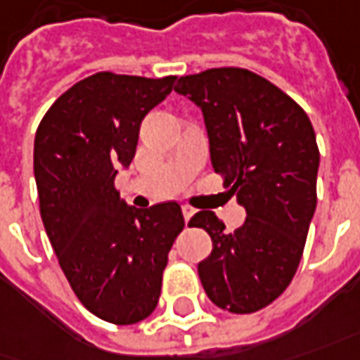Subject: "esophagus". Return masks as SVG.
<instances>
[{
	"instance_id": "34e87169",
	"label": "esophagus",
	"mask_w": 360,
	"mask_h": 360,
	"mask_svg": "<svg viewBox=\"0 0 360 360\" xmlns=\"http://www.w3.org/2000/svg\"><path fill=\"white\" fill-rule=\"evenodd\" d=\"M195 214V209L189 207V205H183V217H185V222H189V219Z\"/></svg>"
}]
</instances>
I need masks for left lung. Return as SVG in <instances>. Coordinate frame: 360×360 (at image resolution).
<instances>
[{
  "mask_svg": "<svg viewBox=\"0 0 360 360\" xmlns=\"http://www.w3.org/2000/svg\"><path fill=\"white\" fill-rule=\"evenodd\" d=\"M175 92L200 108L212 167L246 209L234 232L212 211L191 219L212 240L200 283L221 309L254 314L282 295L302 260L317 205L314 126L295 100L246 68L181 77Z\"/></svg>",
  "mask_w": 360,
  "mask_h": 360,
  "instance_id": "1",
  "label": "left lung"
}]
</instances>
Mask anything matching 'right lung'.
Segmentation results:
<instances>
[{"label":"right lung","instance_id":"right-lung-1","mask_svg":"<svg viewBox=\"0 0 360 360\" xmlns=\"http://www.w3.org/2000/svg\"><path fill=\"white\" fill-rule=\"evenodd\" d=\"M173 82L96 72L58 96L37 128L33 169L46 236L80 303L108 323L153 314L185 226L175 200L141 211L114 187L120 165L136 155L141 120Z\"/></svg>","mask_w":360,"mask_h":360}]
</instances>
